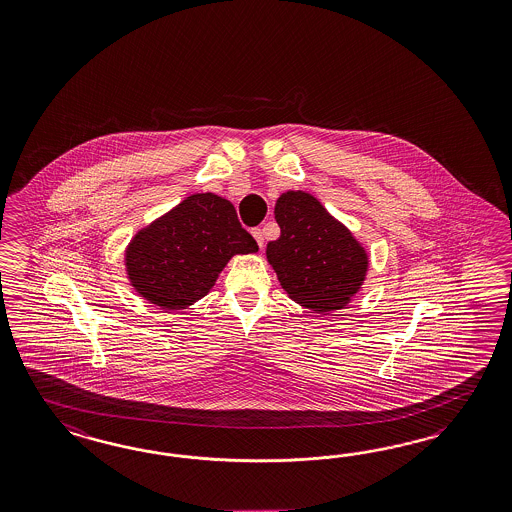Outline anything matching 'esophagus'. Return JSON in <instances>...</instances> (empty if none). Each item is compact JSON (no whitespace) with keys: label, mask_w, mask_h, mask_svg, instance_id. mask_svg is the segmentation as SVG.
<instances>
[{"label":"esophagus","mask_w":512,"mask_h":512,"mask_svg":"<svg viewBox=\"0 0 512 512\" xmlns=\"http://www.w3.org/2000/svg\"><path fill=\"white\" fill-rule=\"evenodd\" d=\"M252 235H254V239L258 241V245H260V249H263V232L260 230V228H256V230H252Z\"/></svg>","instance_id":"34e87169"}]
</instances>
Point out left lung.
I'll list each match as a JSON object with an SVG mask.
<instances>
[{"label":"left lung","mask_w":512,"mask_h":512,"mask_svg":"<svg viewBox=\"0 0 512 512\" xmlns=\"http://www.w3.org/2000/svg\"><path fill=\"white\" fill-rule=\"evenodd\" d=\"M277 241L267 243V262L282 290L318 314L346 308L361 292L370 258L350 228L305 190H286L275 204Z\"/></svg>","instance_id":"left-lung-1"}]
</instances>
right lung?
Masks as SVG:
<instances>
[{
  "label": "right lung",
  "mask_w": 512,
  "mask_h": 512,
  "mask_svg": "<svg viewBox=\"0 0 512 512\" xmlns=\"http://www.w3.org/2000/svg\"><path fill=\"white\" fill-rule=\"evenodd\" d=\"M258 252L232 202L213 192L190 194L140 228L125 249L132 290L162 310L189 308L211 292L226 263Z\"/></svg>",
  "instance_id": "right-lung-1"
}]
</instances>
